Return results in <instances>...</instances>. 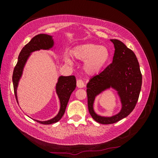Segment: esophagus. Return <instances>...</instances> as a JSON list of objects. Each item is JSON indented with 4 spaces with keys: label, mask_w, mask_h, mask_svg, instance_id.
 <instances>
[{
    "label": "esophagus",
    "mask_w": 158,
    "mask_h": 158,
    "mask_svg": "<svg viewBox=\"0 0 158 158\" xmlns=\"http://www.w3.org/2000/svg\"><path fill=\"white\" fill-rule=\"evenodd\" d=\"M77 86L78 88H83L85 86V83L84 81L81 79H77Z\"/></svg>",
    "instance_id": "1"
}]
</instances>
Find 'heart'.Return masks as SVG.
<instances>
[{
	"mask_svg": "<svg viewBox=\"0 0 158 158\" xmlns=\"http://www.w3.org/2000/svg\"><path fill=\"white\" fill-rule=\"evenodd\" d=\"M73 57L80 61H85L84 71L86 74L94 75L98 74L109 59V51L107 47L97 44H83L75 47L72 52ZM68 64H72L69 57H65Z\"/></svg>",
	"mask_w": 158,
	"mask_h": 158,
	"instance_id": "b5f03b06",
	"label": "heart"
}]
</instances>
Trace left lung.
Here are the masks:
<instances>
[{
  "label": "left lung",
  "mask_w": 158,
  "mask_h": 158,
  "mask_svg": "<svg viewBox=\"0 0 158 158\" xmlns=\"http://www.w3.org/2000/svg\"><path fill=\"white\" fill-rule=\"evenodd\" d=\"M111 41L115 48L112 63L100 74L93 77L87 84L88 111L96 122L102 124L117 122L133 111L139 98L142 82L139 64L134 52L119 40ZM111 87L118 91L123 109L119 113L111 118L97 115L92 107L94 97Z\"/></svg>",
  "instance_id": "left-lung-1"
}]
</instances>
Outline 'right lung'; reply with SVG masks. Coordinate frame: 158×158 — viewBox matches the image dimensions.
I'll return each mask as SVG.
<instances>
[{
    "instance_id": "1",
    "label": "right lung",
    "mask_w": 158,
    "mask_h": 158,
    "mask_svg": "<svg viewBox=\"0 0 158 158\" xmlns=\"http://www.w3.org/2000/svg\"><path fill=\"white\" fill-rule=\"evenodd\" d=\"M53 44L54 42L51 36L44 34H40L32 38L31 40L21 49L19 55L18 62L14 68L12 77L14 94L17 103H18V101H17L16 88L18 86L19 79L22 75L23 66L30 55V53H31L32 52L40 50V49H49L52 47ZM75 88H76V79L74 75L60 76L58 79L57 85H56V91H57L60 101V110L59 113L55 118H52L50 120L45 121V122L35 120L36 122L42 124H51L59 122L62 116L64 115L71 94L75 89Z\"/></svg>"
}]
</instances>
